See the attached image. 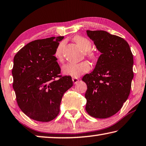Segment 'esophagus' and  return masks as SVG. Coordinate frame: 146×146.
<instances>
[{
    "mask_svg": "<svg viewBox=\"0 0 146 146\" xmlns=\"http://www.w3.org/2000/svg\"><path fill=\"white\" fill-rule=\"evenodd\" d=\"M72 80H73V82L75 83V84H77V83L78 82V80H79V79H78V78H75V77H73V78H72Z\"/></svg>",
    "mask_w": 146,
    "mask_h": 146,
    "instance_id": "esophagus-1",
    "label": "esophagus"
}]
</instances>
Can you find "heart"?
<instances>
[{"label": "heart", "instance_id": "1", "mask_svg": "<svg viewBox=\"0 0 146 146\" xmlns=\"http://www.w3.org/2000/svg\"><path fill=\"white\" fill-rule=\"evenodd\" d=\"M74 41L84 51V54L86 56L90 58H95V54L90 49L92 48V43L88 39L84 38V37L78 36L74 38ZM63 47L64 42L60 43L58 46L56 50H55V57L59 61H62L63 60ZM90 69V64L88 62L83 61L80 63H68L65 64L62 67V72L64 75L71 76L72 77L77 78L80 77V75L86 73Z\"/></svg>", "mask_w": 146, "mask_h": 146}]
</instances>
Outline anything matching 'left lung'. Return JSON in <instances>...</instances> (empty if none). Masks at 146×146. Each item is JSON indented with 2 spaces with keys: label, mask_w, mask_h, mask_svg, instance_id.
<instances>
[{
  "label": "left lung",
  "mask_w": 146,
  "mask_h": 146,
  "mask_svg": "<svg viewBox=\"0 0 146 146\" xmlns=\"http://www.w3.org/2000/svg\"><path fill=\"white\" fill-rule=\"evenodd\" d=\"M101 54L93 71L82 80L87 85L86 110L96 118H107L118 112L129 96L133 56L124 39L104 31H86Z\"/></svg>",
  "instance_id": "left-lung-1"
}]
</instances>
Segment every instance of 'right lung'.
<instances>
[{
	"mask_svg": "<svg viewBox=\"0 0 146 146\" xmlns=\"http://www.w3.org/2000/svg\"><path fill=\"white\" fill-rule=\"evenodd\" d=\"M64 36L29 43L13 58V88L19 108L30 118L47 122L60 112L62 96L73 86L70 76L62 77L54 55Z\"/></svg>",
	"mask_w": 146,
	"mask_h": 146,
	"instance_id": "add662e5",
	"label": "right lung"
}]
</instances>
